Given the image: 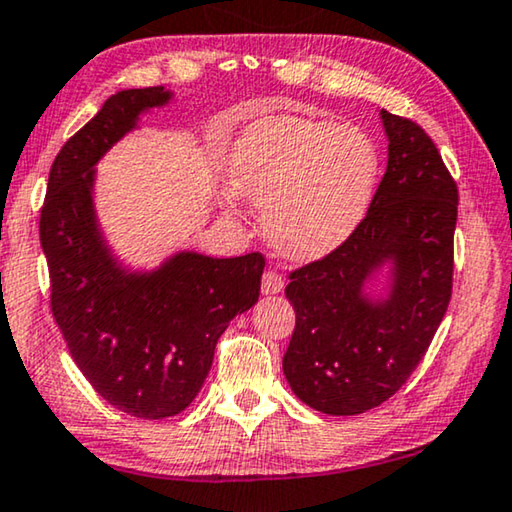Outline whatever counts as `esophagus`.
<instances>
[{"label": "esophagus", "instance_id": "esophagus-1", "mask_svg": "<svg viewBox=\"0 0 512 512\" xmlns=\"http://www.w3.org/2000/svg\"><path fill=\"white\" fill-rule=\"evenodd\" d=\"M285 287V280L276 271H266L262 276V292L264 294H280Z\"/></svg>", "mask_w": 512, "mask_h": 512}]
</instances>
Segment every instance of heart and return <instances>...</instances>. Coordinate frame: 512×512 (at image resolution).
Listing matches in <instances>:
<instances>
[{"mask_svg":"<svg viewBox=\"0 0 512 512\" xmlns=\"http://www.w3.org/2000/svg\"><path fill=\"white\" fill-rule=\"evenodd\" d=\"M379 156L354 126L299 117H264L236 140L230 156L234 190L264 209V234L276 253L294 262H315L340 248L375 195Z\"/></svg>","mask_w":512,"mask_h":512,"instance_id":"1","label":"heart"}]
</instances>
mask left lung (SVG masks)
<instances>
[{
	"instance_id": "left-lung-1",
	"label": "left lung",
	"mask_w": 512,
	"mask_h": 512,
	"mask_svg": "<svg viewBox=\"0 0 512 512\" xmlns=\"http://www.w3.org/2000/svg\"><path fill=\"white\" fill-rule=\"evenodd\" d=\"M379 114L388 165L368 213L285 287L296 326L282 372L296 398L329 416L363 414L400 391L453 289L455 181L421 126Z\"/></svg>"
}]
</instances>
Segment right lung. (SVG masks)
I'll list each match as a JSON object with an SVG mask.
<instances>
[{"label":"right lung","mask_w":512,"mask_h":512,"mask_svg":"<svg viewBox=\"0 0 512 512\" xmlns=\"http://www.w3.org/2000/svg\"><path fill=\"white\" fill-rule=\"evenodd\" d=\"M170 89H124L68 140L50 167L41 246L50 303L75 365L114 409L167 418L195 400L216 342L259 299L264 257L179 250L156 269L114 255L96 216V165Z\"/></svg>","instance_id":"add662e5"}]
</instances>
